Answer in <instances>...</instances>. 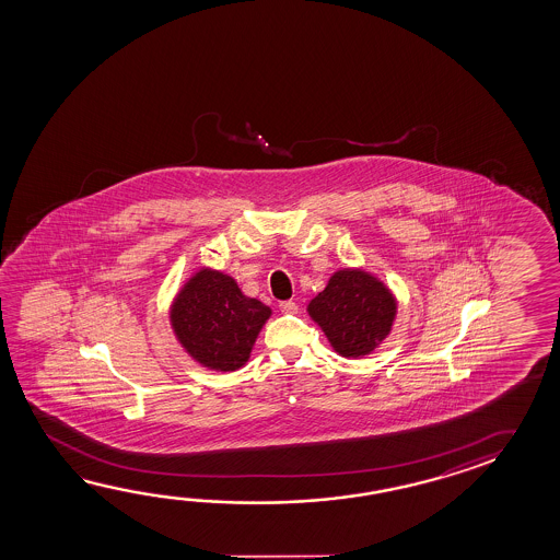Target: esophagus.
I'll return each instance as SVG.
<instances>
[{"label":"esophagus","instance_id":"34e87169","mask_svg":"<svg viewBox=\"0 0 560 560\" xmlns=\"http://www.w3.org/2000/svg\"><path fill=\"white\" fill-rule=\"evenodd\" d=\"M280 312L285 313V315H292V313H298V304L295 302H282L280 304Z\"/></svg>","mask_w":560,"mask_h":560}]
</instances>
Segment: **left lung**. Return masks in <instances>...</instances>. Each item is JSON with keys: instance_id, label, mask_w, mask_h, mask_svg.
Wrapping results in <instances>:
<instances>
[{"instance_id": "1", "label": "left lung", "mask_w": 560, "mask_h": 560, "mask_svg": "<svg viewBox=\"0 0 560 560\" xmlns=\"http://www.w3.org/2000/svg\"><path fill=\"white\" fill-rule=\"evenodd\" d=\"M332 351L345 359H362L388 339L398 300L378 276L362 268L332 272L325 290L307 305Z\"/></svg>"}]
</instances>
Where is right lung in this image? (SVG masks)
<instances>
[{
    "label": "right lung",
    "mask_w": 560,
    "mask_h": 560,
    "mask_svg": "<svg viewBox=\"0 0 560 560\" xmlns=\"http://www.w3.org/2000/svg\"><path fill=\"white\" fill-rule=\"evenodd\" d=\"M272 310L241 292L233 276L201 266L172 300L176 341L199 366L218 372L243 369Z\"/></svg>",
    "instance_id": "obj_1"
}]
</instances>
